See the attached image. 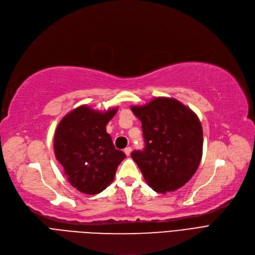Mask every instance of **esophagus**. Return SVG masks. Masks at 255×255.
Returning a JSON list of instances; mask_svg holds the SVG:
<instances>
[{
	"label": "esophagus",
	"mask_w": 255,
	"mask_h": 255,
	"mask_svg": "<svg viewBox=\"0 0 255 255\" xmlns=\"http://www.w3.org/2000/svg\"><path fill=\"white\" fill-rule=\"evenodd\" d=\"M131 152H132V149L130 148V146H128V148H126V149L124 150V153L126 154V156H129V155L131 154Z\"/></svg>",
	"instance_id": "1"
}]
</instances>
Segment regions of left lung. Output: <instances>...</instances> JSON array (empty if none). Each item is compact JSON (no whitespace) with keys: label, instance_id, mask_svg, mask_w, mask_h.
I'll return each instance as SVG.
<instances>
[{"label":"left lung","instance_id":"1","mask_svg":"<svg viewBox=\"0 0 255 255\" xmlns=\"http://www.w3.org/2000/svg\"><path fill=\"white\" fill-rule=\"evenodd\" d=\"M141 122L144 149L132 159L144 180L159 193L175 191L194 175L203 156V127L197 116L173 98L157 97L131 106Z\"/></svg>","mask_w":255,"mask_h":255}]
</instances>
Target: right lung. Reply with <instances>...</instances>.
<instances>
[{"label":"right lung","mask_w":255,"mask_h":255,"mask_svg":"<svg viewBox=\"0 0 255 255\" xmlns=\"http://www.w3.org/2000/svg\"><path fill=\"white\" fill-rule=\"evenodd\" d=\"M118 107L98 112L82 105L67 114L59 123L53 148L69 183L86 194H98L115 179L126 155L117 150L106 125Z\"/></svg>","instance_id":"1"}]
</instances>
